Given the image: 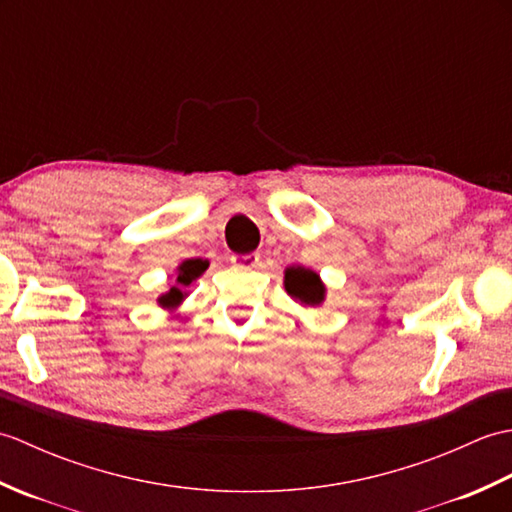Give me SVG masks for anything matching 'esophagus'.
Wrapping results in <instances>:
<instances>
[{
  "mask_svg": "<svg viewBox=\"0 0 512 512\" xmlns=\"http://www.w3.org/2000/svg\"><path fill=\"white\" fill-rule=\"evenodd\" d=\"M231 264L239 268H255L259 264V253H248V255H231Z\"/></svg>",
  "mask_w": 512,
  "mask_h": 512,
  "instance_id": "1",
  "label": "esophagus"
}]
</instances>
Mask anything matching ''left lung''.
Masks as SVG:
<instances>
[{
  "instance_id": "left-lung-1",
  "label": "left lung",
  "mask_w": 512,
  "mask_h": 512,
  "mask_svg": "<svg viewBox=\"0 0 512 512\" xmlns=\"http://www.w3.org/2000/svg\"><path fill=\"white\" fill-rule=\"evenodd\" d=\"M284 286L292 299H297L301 306H319L325 297V286L319 275L310 268L292 266L286 270Z\"/></svg>"
}]
</instances>
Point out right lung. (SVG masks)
I'll use <instances>...</instances> for the list:
<instances>
[{
  "label": "right lung",
  "mask_w": 512,
  "mask_h": 512,
  "mask_svg": "<svg viewBox=\"0 0 512 512\" xmlns=\"http://www.w3.org/2000/svg\"><path fill=\"white\" fill-rule=\"evenodd\" d=\"M206 270V264H202L200 259H191V262H184L180 266V273H178V286H173L167 295H162L158 301L162 308H171V306H178V303L184 299V292L182 288H189L195 279H198Z\"/></svg>",
  "instance_id": "add662e5"
}]
</instances>
